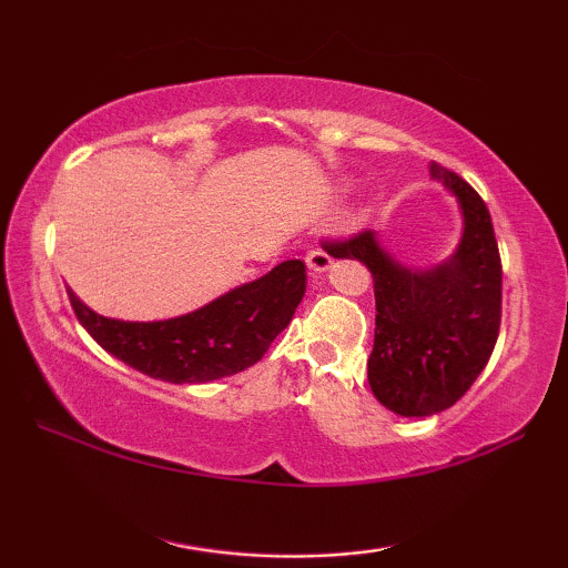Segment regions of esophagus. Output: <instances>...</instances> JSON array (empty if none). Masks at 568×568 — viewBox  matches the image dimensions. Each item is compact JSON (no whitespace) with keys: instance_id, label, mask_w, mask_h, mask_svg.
<instances>
[{"instance_id":"obj_1","label":"esophagus","mask_w":568,"mask_h":568,"mask_svg":"<svg viewBox=\"0 0 568 568\" xmlns=\"http://www.w3.org/2000/svg\"><path fill=\"white\" fill-rule=\"evenodd\" d=\"M305 263H307V267H311V271L323 273V271H328L333 261L323 247H313V250H307V253H305Z\"/></svg>"}]
</instances>
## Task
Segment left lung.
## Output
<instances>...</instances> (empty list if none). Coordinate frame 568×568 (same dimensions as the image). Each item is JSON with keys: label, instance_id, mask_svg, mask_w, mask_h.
Instances as JSON below:
<instances>
[{"label": "left lung", "instance_id": "obj_1", "mask_svg": "<svg viewBox=\"0 0 568 568\" xmlns=\"http://www.w3.org/2000/svg\"><path fill=\"white\" fill-rule=\"evenodd\" d=\"M456 192L464 240L434 271H408L381 250L371 230L325 240L333 257L368 267L376 293V338L368 383L398 416H434L454 406L486 368L501 328V255L491 213L464 178L430 165Z\"/></svg>", "mask_w": 568, "mask_h": 568}]
</instances>
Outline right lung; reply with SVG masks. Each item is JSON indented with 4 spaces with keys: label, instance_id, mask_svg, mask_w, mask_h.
<instances>
[{
    "label": "right lung",
    "instance_id": "1",
    "mask_svg": "<svg viewBox=\"0 0 568 568\" xmlns=\"http://www.w3.org/2000/svg\"><path fill=\"white\" fill-rule=\"evenodd\" d=\"M303 293V261H285L195 313L158 323L104 318L67 291L77 321L104 351L170 383H207L255 365L293 321Z\"/></svg>",
    "mask_w": 568,
    "mask_h": 568
}]
</instances>
